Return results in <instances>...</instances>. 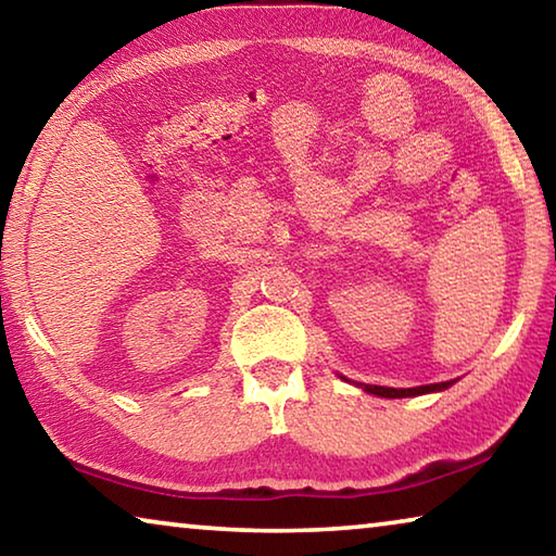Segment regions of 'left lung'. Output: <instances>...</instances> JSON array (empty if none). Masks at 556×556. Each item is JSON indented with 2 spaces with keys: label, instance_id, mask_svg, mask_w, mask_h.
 I'll list each match as a JSON object with an SVG mask.
<instances>
[{
  "label": "left lung",
  "instance_id": "obj_1",
  "mask_svg": "<svg viewBox=\"0 0 556 556\" xmlns=\"http://www.w3.org/2000/svg\"><path fill=\"white\" fill-rule=\"evenodd\" d=\"M448 384L454 382H437V384H421V388H407V390H394V388H380V384H361L365 392L378 394V397H414V394H427V392H437V390H446Z\"/></svg>",
  "mask_w": 556,
  "mask_h": 556
}]
</instances>
